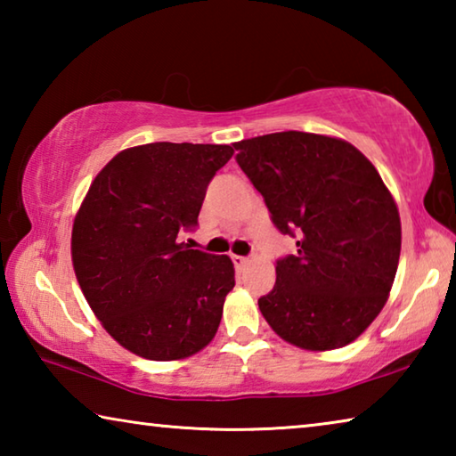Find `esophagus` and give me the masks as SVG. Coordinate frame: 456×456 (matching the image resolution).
Instances as JSON below:
<instances>
[{"label":"esophagus","mask_w":456,"mask_h":456,"mask_svg":"<svg viewBox=\"0 0 456 456\" xmlns=\"http://www.w3.org/2000/svg\"><path fill=\"white\" fill-rule=\"evenodd\" d=\"M231 259H233V264H235V267H239V269H241V267H245L247 264H249V257H241V256H233V257H231Z\"/></svg>","instance_id":"34e87169"}]
</instances>
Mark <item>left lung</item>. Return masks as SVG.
Returning <instances> with one entry per match:
<instances>
[{"mask_svg":"<svg viewBox=\"0 0 456 456\" xmlns=\"http://www.w3.org/2000/svg\"><path fill=\"white\" fill-rule=\"evenodd\" d=\"M233 146L275 227L299 235L296 256L277 261L261 314L297 348H344L388 302L403 245L395 197L344 138L288 130Z\"/></svg>","mask_w":456,"mask_h":456,"instance_id":"1","label":"left lung"}]
</instances>
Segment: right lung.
Returning a JSON list of instances; mask_svg holds the SVG:
<instances>
[{
    "instance_id": "add662e5",
    "label": "right lung",
    "mask_w": 456,
    "mask_h": 456,
    "mask_svg": "<svg viewBox=\"0 0 456 456\" xmlns=\"http://www.w3.org/2000/svg\"><path fill=\"white\" fill-rule=\"evenodd\" d=\"M229 144L151 142L120 151L92 181L72 225V265L117 342L157 362L189 358L217 334L235 285L227 256L189 249L207 184Z\"/></svg>"
}]
</instances>
